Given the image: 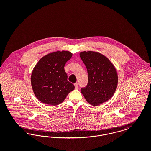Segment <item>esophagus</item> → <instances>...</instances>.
<instances>
[{"label":"esophagus","mask_w":151,"mask_h":151,"mask_svg":"<svg viewBox=\"0 0 151 151\" xmlns=\"http://www.w3.org/2000/svg\"><path fill=\"white\" fill-rule=\"evenodd\" d=\"M74 86H75V89H78V88H79V85H78V83H75V84H74Z\"/></svg>","instance_id":"34e87169"}]
</instances>
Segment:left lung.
<instances>
[{"label": "left lung", "instance_id": "8db88e82", "mask_svg": "<svg viewBox=\"0 0 151 151\" xmlns=\"http://www.w3.org/2000/svg\"><path fill=\"white\" fill-rule=\"evenodd\" d=\"M80 57L86 66L88 82L81 92L91 105L98 106L109 100L115 93L118 75L114 65L99 52L83 51Z\"/></svg>", "mask_w": 151, "mask_h": 151}]
</instances>
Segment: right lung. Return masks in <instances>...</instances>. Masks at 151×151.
I'll return each mask as SVG.
<instances>
[{"mask_svg":"<svg viewBox=\"0 0 151 151\" xmlns=\"http://www.w3.org/2000/svg\"><path fill=\"white\" fill-rule=\"evenodd\" d=\"M72 56L68 51H58L48 54L38 62L31 75L32 89L38 100L55 106L74 89L73 84L67 80L64 68Z\"/></svg>","mask_w":151,"mask_h":151,"instance_id":"right-lung-1","label":"right lung"}]
</instances>
